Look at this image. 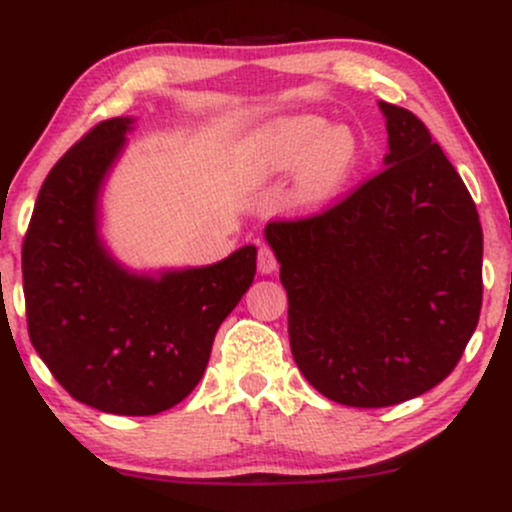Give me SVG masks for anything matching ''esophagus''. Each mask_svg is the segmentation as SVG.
Instances as JSON below:
<instances>
[{
	"mask_svg": "<svg viewBox=\"0 0 512 512\" xmlns=\"http://www.w3.org/2000/svg\"><path fill=\"white\" fill-rule=\"evenodd\" d=\"M257 269H260L262 274H272L276 269V255L269 245H262L260 252H257Z\"/></svg>",
	"mask_w": 512,
	"mask_h": 512,
	"instance_id": "1",
	"label": "esophagus"
}]
</instances>
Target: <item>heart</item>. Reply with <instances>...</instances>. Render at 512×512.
I'll list each match as a JSON object with an SVG mask.
<instances>
[{
	"mask_svg": "<svg viewBox=\"0 0 512 512\" xmlns=\"http://www.w3.org/2000/svg\"><path fill=\"white\" fill-rule=\"evenodd\" d=\"M356 161L358 142L349 129H325V122L317 117H296L250 146L245 170L252 180H264L303 166L298 195L303 202L320 204L342 190Z\"/></svg>",
	"mask_w": 512,
	"mask_h": 512,
	"instance_id": "b5f03b06",
	"label": "heart"
}]
</instances>
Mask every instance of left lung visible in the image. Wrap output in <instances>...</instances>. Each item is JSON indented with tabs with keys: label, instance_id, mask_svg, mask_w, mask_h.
Listing matches in <instances>:
<instances>
[{
	"label": "left lung",
	"instance_id": "obj_1",
	"mask_svg": "<svg viewBox=\"0 0 512 512\" xmlns=\"http://www.w3.org/2000/svg\"><path fill=\"white\" fill-rule=\"evenodd\" d=\"M385 168L317 214L269 221L296 366L346 407L407 402L452 373L481 313L474 199L424 122L380 101Z\"/></svg>",
	"mask_w": 512,
	"mask_h": 512
}]
</instances>
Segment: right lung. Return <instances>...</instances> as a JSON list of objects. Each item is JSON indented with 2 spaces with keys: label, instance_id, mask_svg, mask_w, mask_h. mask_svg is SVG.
<instances>
[{
  "label": "right lung",
  "instance_id": "1",
  "mask_svg": "<svg viewBox=\"0 0 512 512\" xmlns=\"http://www.w3.org/2000/svg\"><path fill=\"white\" fill-rule=\"evenodd\" d=\"M129 125L98 122L52 166L23 238V296L31 344L69 395L151 416L202 380L216 330L255 279L257 250L161 279L117 267L98 240L96 197Z\"/></svg>",
  "mask_w": 512,
  "mask_h": 512
}]
</instances>
